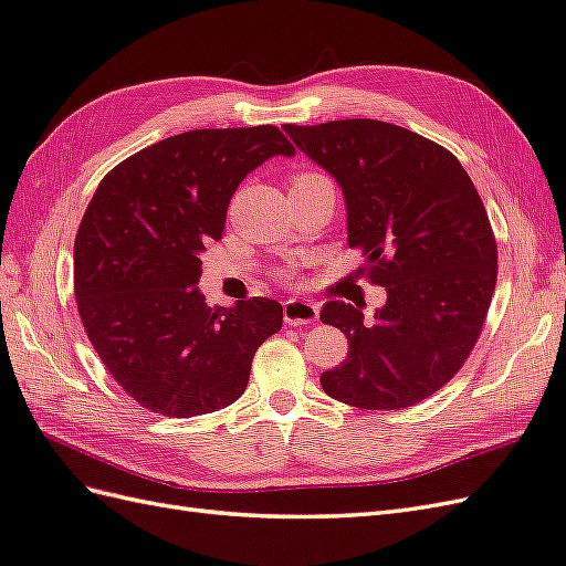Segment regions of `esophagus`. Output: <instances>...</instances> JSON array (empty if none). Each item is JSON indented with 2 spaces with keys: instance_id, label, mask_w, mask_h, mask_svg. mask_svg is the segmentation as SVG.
Segmentation results:
<instances>
[{
  "instance_id": "esophagus-1",
  "label": "esophagus",
  "mask_w": 566,
  "mask_h": 566,
  "mask_svg": "<svg viewBox=\"0 0 566 566\" xmlns=\"http://www.w3.org/2000/svg\"><path fill=\"white\" fill-rule=\"evenodd\" d=\"M321 317V308L311 301L292 298L284 303V323L286 325H311Z\"/></svg>"
}]
</instances>
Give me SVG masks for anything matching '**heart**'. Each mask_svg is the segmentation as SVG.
I'll return each mask as SVG.
<instances>
[{"label": "heart", "instance_id": "obj_1", "mask_svg": "<svg viewBox=\"0 0 566 566\" xmlns=\"http://www.w3.org/2000/svg\"><path fill=\"white\" fill-rule=\"evenodd\" d=\"M308 177H315V174H301V177H296V181H301V179H308Z\"/></svg>", "mask_w": 566, "mask_h": 566}]
</instances>
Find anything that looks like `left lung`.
I'll return each mask as SVG.
<instances>
[{"mask_svg":"<svg viewBox=\"0 0 566 566\" xmlns=\"http://www.w3.org/2000/svg\"><path fill=\"white\" fill-rule=\"evenodd\" d=\"M296 148L342 188L346 241L368 253L385 306L327 301L349 354L321 375L325 392L358 409H407L454 378L481 335L497 280L488 212L442 145L375 119L286 124Z\"/></svg>","mask_w":566,"mask_h":566,"instance_id":"left-lung-1","label":"left lung"}]
</instances>
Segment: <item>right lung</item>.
Listing matches in <instances>:
<instances>
[{
  "label": "right lung",
  "mask_w": 566,
  "mask_h": 566,
  "mask_svg": "<svg viewBox=\"0 0 566 566\" xmlns=\"http://www.w3.org/2000/svg\"><path fill=\"white\" fill-rule=\"evenodd\" d=\"M294 157L274 126L198 128L114 167L83 214L74 284L88 339L140 407L212 413L249 385L251 360L282 327V303L210 308L200 253L220 241L229 200L270 157Z\"/></svg>",
  "instance_id": "obj_1"
}]
</instances>
